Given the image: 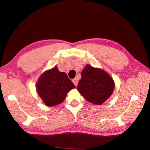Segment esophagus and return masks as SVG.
<instances>
[{
  "instance_id": "1",
  "label": "esophagus",
  "mask_w": 150,
  "mask_h": 150,
  "mask_svg": "<svg viewBox=\"0 0 150 150\" xmlns=\"http://www.w3.org/2000/svg\"><path fill=\"white\" fill-rule=\"evenodd\" d=\"M72 81H73V83H74V85L76 86V87H77V83H78V79L77 78H75V79H73L72 80Z\"/></svg>"
}]
</instances>
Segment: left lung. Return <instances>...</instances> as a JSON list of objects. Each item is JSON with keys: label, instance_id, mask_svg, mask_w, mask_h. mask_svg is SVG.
I'll list each match as a JSON object with an SVG mask.
<instances>
[{"label": "left lung", "instance_id": "1", "mask_svg": "<svg viewBox=\"0 0 150 150\" xmlns=\"http://www.w3.org/2000/svg\"><path fill=\"white\" fill-rule=\"evenodd\" d=\"M115 87V81L106 71L86 65L77 89L88 102L100 105L112 95Z\"/></svg>", "mask_w": 150, "mask_h": 150}]
</instances>
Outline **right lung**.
<instances>
[{"label":"right lung","instance_id":"add662e5","mask_svg":"<svg viewBox=\"0 0 150 150\" xmlns=\"http://www.w3.org/2000/svg\"><path fill=\"white\" fill-rule=\"evenodd\" d=\"M35 87L45 105L54 106L62 103L67 93L75 86L65 73L60 72L57 67H54L40 75Z\"/></svg>","mask_w":150,"mask_h":150}]
</instances>
